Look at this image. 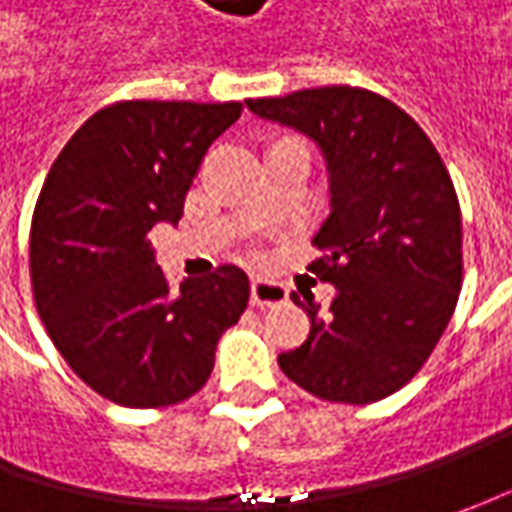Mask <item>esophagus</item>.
Returning a JSON list of instances; mask_svg holds the SVG:
<instances>
[{"label":"esophagus","mask_w":512,"mask_h":512,"mask_svg":"<svg viewBox=\"0 0 512 512\" xmlns=\"http://www.w3.org/2000/svg\"><path fill=\"white\" fill-rule=\"evenodd\" d=\"M287 302V287L267 279H253L250 282V305L253 307H279Z\"/></svg>","instance_id":"obj_1"}]
</instances>
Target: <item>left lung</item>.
<instances>
[{
  "mask_svg": "<svg viewBox=\"0 0 512 512\" xmlns=\"http://www.w3.org/2000/svg\"><path fill=\"white\" fill-rule=\"evenodd\" d=\"M256 116L310 136L330 173V216L310 273L336 287L310 316L302 347L282 353L290 382L325 402L370 404L410 382L462 290V210L439 150L402 108L364 88L247 99Z\"/></svg>",
  "mask_w": 512,
  "mask_h": 512,
  "instance_id": "left-lung-1",
  "label": "left lung"
}]
</instances>
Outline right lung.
I'll return each mask as SVG.
<instances>
[{"label":"right lung","instance_id":"right-lung-1","mask_svg":"<svg viewBox=\"0 0 512 512\" xmlns=\"http://www.w3.org/2000/svg\"><path fill=\"white\" fill-rule=\"evenodd\" d=\"M239 102H116L56 156L30 222V282L70 370L122 407H168L202 390L216 342L250 282L236 265L173 293L150 227L176 225L207 148Z\"/></svg>","mask_w":512,"mask_h":512}]
</instances>
